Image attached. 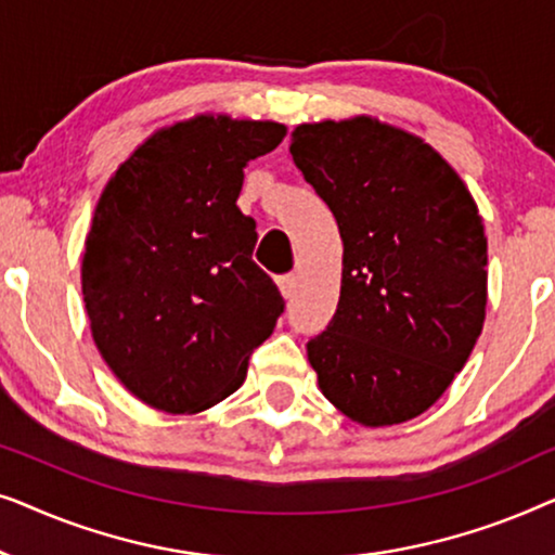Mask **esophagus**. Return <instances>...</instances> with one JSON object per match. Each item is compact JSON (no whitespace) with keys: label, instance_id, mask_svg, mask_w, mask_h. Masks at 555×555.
Segmentation results:
<instances>
[{"label":"esophagus","instance_id":"obj_1","mask_svg":"<svg viewBox=\"0 0 555 555\" xmlns=\"http://www.w3.org/2000/svg\"><path fill=\"white\" fill-rule=\"evenodd\" d=\"M278 285H280V293H283V298H293L295 291H298V275H295V272H287V275L278 280Z\"/></svg>","mask_w":555,"mask_h":555}]
</instances>
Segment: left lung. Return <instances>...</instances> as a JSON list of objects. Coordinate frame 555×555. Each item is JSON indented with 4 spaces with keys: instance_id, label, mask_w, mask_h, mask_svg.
<instances>
[{
    "instance_id": "8db88e82",
    "label": "left lung",
    "mask_w": 555,
    "mask_h": 555,
    "mask_svg": "<svg viewBox=\"0 0 555 555\" xmlns=\"http://www.w3.org/2000/svg\"><path fill=\"white\" fill-rule=\"evenodd\" d=\"M291 154L344 242L336 315L308 344L318 386L361 427L414 420L480 338V209L435 146L374 116L295 126Z\"/></svg>"
}]
</instances>
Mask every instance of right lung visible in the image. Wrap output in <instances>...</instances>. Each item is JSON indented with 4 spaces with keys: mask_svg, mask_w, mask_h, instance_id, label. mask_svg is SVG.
<instances>
[{
    "mask_svg": "<svg viewBox=\"0 0 555 555\" xmlns=\"http://www.w3.org/2000/svg\"><path fill=\"white\" fill-rule=\"evenodd\" d=\"M285 133L278 120L196 113L156 128L103 186L80 268L90 336L158 412L196 414L237 391L283 313L237 199L245 166Z\"/></svg>",
    "mask_w": 555,
    "mask_h": 555,
    "instance_id": "obj_1",
    "label": "right lung"
}]
</instances>
